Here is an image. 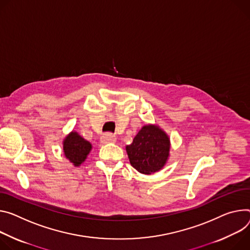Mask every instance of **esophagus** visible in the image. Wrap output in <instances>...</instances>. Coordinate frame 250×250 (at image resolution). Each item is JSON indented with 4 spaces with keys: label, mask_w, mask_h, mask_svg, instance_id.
Here are the masks:
<instances>
[{
    "label": "esophagus",
    "mask_w": 250,
    "mask_h": 250,
    "mask_svg": "<svg viewBox=\"0 0 250 250\" xmlns=\"http://www.w3.org/2000/svg\"><path fill=\"white\" fill-rule=\"evenodd\" d=\"M116 137L115 135H112L111 133H104L102 135L101 138V142L103 144H109V143H115L116 142Z\"/></svg>",
    "instance_id": "obj_1"
}]
</instances>
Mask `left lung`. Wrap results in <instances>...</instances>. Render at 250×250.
Listing matches in <instances>:
<instances>
[{
	"instance_id": "1",
	"label": "left lung",
	"mask_w": 250,
	"mask_h": 250,
	"mask_svg": "<svg viewBox=\"0 0 250 250\" xmlns=\"http://www.w3.org/2000/svg\"><path fill=\"white\" fill-rule=\"evenodd\" d=\"M169 151V139L156 125H145L126 146L129 163L144 174H150L164 167Z\"/></svg>"
}]
</instances>
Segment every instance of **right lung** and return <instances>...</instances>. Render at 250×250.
<instances>
[{
	"label": "right lung",
	"instance_id": "1",
	"mask_svg": "<svg viewBox=\"0 0 250 250\" xmlns=\"http://www.w3.org/2000/svg\"><path fill=\"white\" fill-rule=\"evenodd\" d=\"M90 149L92 145L75 131L71 132L63 141L64 155L76 167H79L84 162Z\"/></svg>",
	"mask_w": 250,
	"mask_h": 250
}]
</instances>
